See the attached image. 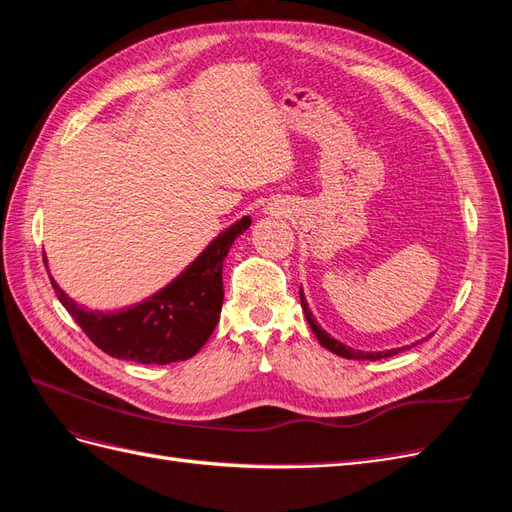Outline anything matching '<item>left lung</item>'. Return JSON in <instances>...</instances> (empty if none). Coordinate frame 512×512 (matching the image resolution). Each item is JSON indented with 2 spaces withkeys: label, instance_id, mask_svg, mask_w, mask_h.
<instances>
[{
  "label": "left lung",
  "instance_id": "8db88e82",
  "mask_svg": "<svg viewBox=\"0 0 512 512\" xmlns=\"http://www.w3.org/2000/svg\"><path fill=\"white\" fill-rule=\"evenodd\" d=\"M301 294V307H303V314H305V318H307V322H309V329L314 331V335L318 337V342H320V346H324L327 350H331L333 354H337V356H344V359H354V361H378V359H386V356H393V354H397V352H404V350H410L412 346H416V344H410V346H401V348H391V350H378V352H365V350H354V348H350V346H346V344H342V342H337L335 337H331L327 331H324L320 324L316 322V318H314V314H312V309H309V305H307V301H305V294H303V290L299 292ZM431 337V335H429ZM427 339V337H425Z\"/></svg>",
  "mask_w": 512,
  "mask_h": 512
}]
</instances>
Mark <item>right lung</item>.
Returning a JSON list of instances; mask_svg holds the SVG:
<instances>
[{
	"mask_svg": "<svg viewBox=\"0 0 512 512\" xmlns=\"http://www.w3.org/2000/svg\"><path fill=\"white\" fill-rule=\"evenodd\" d=\"M250 224L252 218L245 215L224 228L173 282L130 307L113 309V312L89 309L68 297L53 277L51 284L59 303L68 309L91 342L106 354L143 365L185 361L207 344L220 320L224 258ZM44 262L49 267V260L44 258Z\"/></svg>",
	"mask_w": 512,
	"mask_h": 512,
	"instance_id": "add662e5",
	"label": "right lung"
}]
</instances>
